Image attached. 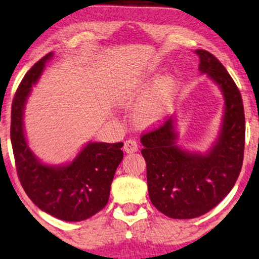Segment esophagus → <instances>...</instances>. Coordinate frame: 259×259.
I'll return each instance as SVG.
<instances>
[{"label": "esophagus", "instance_id": "34e87169", "mask_svg": "<svg viewBox=\"0 0 259 259\" xmlns=\"http://www.w3.org/2000/svg\"><path fill=\"white\" fill-rule=\"evenodd\" d=\"M139 150V144L134 139H129L124 142V151L126 153H135Z\"/></svg>", "mask_w": 259, "mask_h": 259}]
</instances>
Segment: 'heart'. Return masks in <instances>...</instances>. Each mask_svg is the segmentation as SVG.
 Listing matches in <instances>:
<instances>
[{"label":"heart","instance_id":"b5f03b06","mask_svg":"<svg viewBox=\"0 0 259 259\" xmlns=\"http://www.w3.org/2000/svg\"><path fill=\"white\" fill-rule=\"evenodd\" d=\"M175 90V80L171 77L160 79L154 86L149 99L141 110L139 119L144 123H151L160 118L167 109Z\"/></svg>","mask_w":259,"mask_h":259}]
</instances>
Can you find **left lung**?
Returning <instances> with one entry per match:
<instances>
[{
  "mask_svg": "<svg viewBox=\"0 0 259 259\" xmlns=\"http://www.w3.org/2000/svg\"><path fill=\"white\" fill-rule=\"evenodd\" d=\"M199 70L222 89L225 115L219 141L206 155L175 146L173 118L143 133L141 150L147 164V181L153 205L173 219H192L215 207L233 188L244 158L245 115L236 82L214 55L195 51Z\"/></svg>",
  "mask_w": 259,
  "mask_h": 259,
  "instance_id": "8db88e82",
  "label": "left lung"
}]
</instances>
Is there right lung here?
Segmentation results:
<instances>
[{
  "instance_id": "add662e5",
  "label": "right lung",
  "mask_w": 259,
  "mask_h": 259,
  "mask_svg": "<svg viewBox=\"0 0 259 259\" xmlns=\"http://www.w3.org/2000/svg\"><path fill=\"white\" fill-rule=\"evenodd\" d=\"M51 57L52 53H48L34 64L16 90L12 104L10 140L17 177L29 199L55 218L81 222L108 204L113 175L123 160V143H89L64 167L42 164L34 156L23 134V108Z\"/></svg>"
}]
</instances>
